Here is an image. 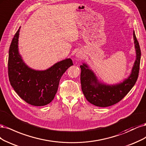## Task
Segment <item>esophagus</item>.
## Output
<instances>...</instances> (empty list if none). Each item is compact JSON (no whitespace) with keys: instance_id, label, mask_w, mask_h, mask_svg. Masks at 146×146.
Listing matches in <instances>:
<instances>
[{"instance_id":"34e87169","label":"esophagus","mask_w":146,"mask_h":146,"mask_svg":"<svg viewBox=\"0 0 146 146\" xmlns=\"http://www.w3.org/2000/svg\"><path fill=\"white\" fill-rule=\"evenodd\" d=\"M76 56V57L78 58H81V57H82L81 54V53H77Z\"/></svg>"}]
</instances>
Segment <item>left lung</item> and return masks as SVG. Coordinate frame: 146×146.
<instances>
[{"label": "left lung", "instance_id": "8db88e82", "mask_svg": "<svg viewBox=\"0 0 146 146\" xmlns=\"http://www.w3.org/2000/svg\"><path fill=\"white\" fill-rule=\"evenodd\" d=\"M136 58L130 76L123 82L116 85H106L97 79L96 75L86 64L80 66L81 69L82 90L87 100L98 107H106L119 102L134 86L138 77L141 60V50L133 31Z\"/></svg>", "mask_w": 146, "mask_h": 146}]
</instances>
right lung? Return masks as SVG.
<instances>
[{"label":"right lung","instance_id":"obj_1","mask_svg":"<svg viewBox=\"0 0 146 146\" xmlns=\"http://www.w3.org/2000/svg\"><path fill=\"white\" fill-rule=\"evenodd\" d=\"M20 29L16 33L9 49V80L17 95L28 104L35 106H45L54 99L62 74L73 65L72 60L68 58L61 60L42 71L28 67L19 53Z\"/></svg>","mask_w":146,"mask_h":146}]
</instances>
